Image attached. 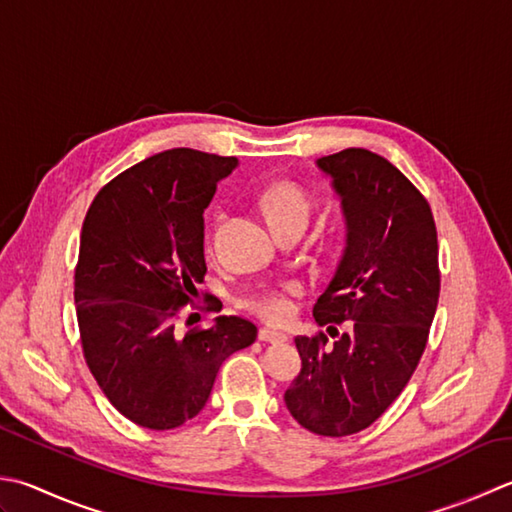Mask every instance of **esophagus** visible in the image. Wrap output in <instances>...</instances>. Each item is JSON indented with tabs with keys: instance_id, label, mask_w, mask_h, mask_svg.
I'll list each match as a JSON object with an SVG mask.
<instances>
[{
	"instance_id": "esophagus-1",
	"label": "esophagus",
	"mask_w": 512,
	"mask_h": 512,
	"mask_svg": "<svg viewBox=\"0 0 512 512\" xmlns=\"http://www.w3.org/2000/svg\"><path fill=\"white\" fill-rule=\"evenodd\" d=\"M259 342H286V335L284 333H277V330H270V328H259Z\"/></svg>"
}]
</instances>
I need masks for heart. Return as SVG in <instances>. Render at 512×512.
I'll return each instance as SVG.
<instances>
[{"label":"heart","instance_id":"1","mask_svg":"<svg viewBox=\"0 0 512 512\" xmlns=\"http://www.w3.org/2000/svg\"><path fill=\"white\" fill-rule=\"evenodd\" d=\"M262 210L270 226L288 222L306 224L313 204H310V197L302 188L290 182H282L266 190L262 197ZM248 306L253 308L259 317L268 319V322H282L288 315V299L282 293H275V290L255 295L248 302Z\"/></svg>","mask_w":512,"mask_h":512}]
</instances>
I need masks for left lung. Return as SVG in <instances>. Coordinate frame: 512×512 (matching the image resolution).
<instances>
[{
  "label": "left lung",
  "mask_w": 512,
  "mask_h": 512,
  "mask_svg": "<svg viewBox=\"0 0 512 512\" xmlns=\"http://www.w3.org/2000/svg\"><path fill=\"white\" fill-rule=\"evenodd\" d=\"M317 168L346 224L344 255L313 308L337 339L295 337L302 370L284 402L310 433L346 437L382 417L422 359L439 299L437 230L424 195L382 155L346 148Z\"/></svg>",
  "instance_id": "8db88e82"
}]
</instances>
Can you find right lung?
Listing matches in <instances>:
<instances>
[{"mask_svg": "<svg viewBox=\"0 0 512 512\" xmlns=\"http://www.w3.org/2000/svg\"><path fill=\"white\" fill-rule=\"evenodd\" d=\"M237 157L193 148L157 153L108 182L90 204L75 268L79 335L90 373L130 422L170 430L208 402L224 359L257 326L219 315L175 328L204 282V210Z\"/></svg>", "mask_w": 512, "mask_h": 512, "instance_id": "1", "label": "right lung"}]
</instances>
